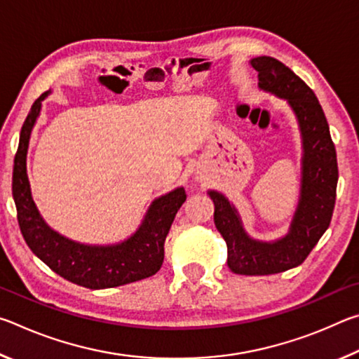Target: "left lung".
I'll use <instances>...</instances> for the list:
<instances>
[{
  "label": "left lung",
  "mask_w": 359,
  "mask_h": 359,
  "mask_svg": "<svg viewBox=\"0 0 359 359\" xmlns=\"http://www.w3.org/2000/svg\"><path fill=\"white\" fill-rule=\"evenodd\" d=\"M258 87L285 100L301 133V184L296 210L287 234L274 241L252 238L236 205L217 190L214 222L228 245V267L241 276H269L299 266L331 223L337 188V158L323 109L317 96L288 66L272 57L250 60Z\"/></svg>",
  "instance_id": "obj_1"
}]
</instances>
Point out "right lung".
I'll list each match as a JSON object with an SVG mask.
<instances>
[{
    "mask_svg": "<svg viewBox=\"0 0 359 359\" xmlns=\"http://www.w3.org/2000/svg\"><path fill=\"white\" fill-rule=\"evenodd\" d=\"M50 93L52 90H48L33 102L22 126L19 149L14 158L12 196L23 239L36 257L55 274L90 290L120 287L156 274L165 258L166 236L175 214L187 199L184 187L155 198L135 233L115 244H82L60 234L42 218L28 180L27 155L42 101Z\"/></svg>",
    "mask_w": 359,
    "mask_h": 359,
    "instance_id": "right-lung-1",
    "label": "right lung"
}]
</instances>
